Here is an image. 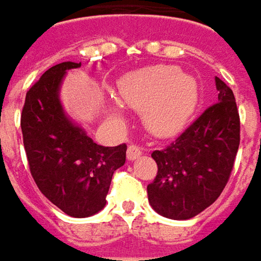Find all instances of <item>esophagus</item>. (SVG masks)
I'll return each instance as SVG.
<instances>
[{
    "mask_svg": "<svg viewBox=\"0 0 261 261\" xmlns=\"http://www.w3.org/2000/svg\"><path fill=\"white\" fill-rule=\"evenodd\" d=\"M141 153H143V151H141V147L136 146V144H130L128 148H127V159H128V160H134V159L139 158Z\"/></svg>",
    "mask_w": 261,
    "mask_h": 261,
    "instance_id": "esophagus-1",
    "label": "esophagus"
}]
</instances>
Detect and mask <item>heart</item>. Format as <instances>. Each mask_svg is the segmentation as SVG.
<instances>
[{"instance_id": "1", "label": "heart", "mask_w": 261, "mask_h": 261, "mask_svg": "<svg viewBox=\"0 0 261 261\" xmlns=\"http://www.w3.org/2000/svg\"><path fill=\"white\" fill-rule=\"evenodd\" d=\"M118 94L124 105L143 111V121L150 133L169 137L184 127L196 102V85L173 66H151L131 72L120 79ZM115 120L121 110L113 107Z\"/></svg>"}]
</instances>
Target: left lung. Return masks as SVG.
<instances>
[{
	"mask_svg": "<svg viewBox=\"0 0 261 261\" xmlns=\"http://www.w3.org/2000/svg\"><path fill=\"white\" fill-rule=\"evenodd\" d=\"M218 102L208 107L167 147L154 150L158 175L147 185L153 210L170 220H189L217 201L228 182L240 146L234 94L215 77Z\"/></svg>",
	"mask_w": 261,
	"mask_h": 261,
	"instance_id": "1",
	"label": "left lung"
}]
</instances>
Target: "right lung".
<instances>
[{
	"instance_id": "1",
	"label": "right lung",
	"mask_w": 261,
	"mask_h": 261,
	"mask_svg": "<svg viewBox=\"0 0 261 261\" xmlns=\"http://www.w3.org/2000/svg\"><path fill=\"white\" fill-rule=\"evenodd\" d=\"M63 62L46 70L27 91L21 113L25 156L40 192L75 218L91 217L107 203L114 172L125 163L127 146L103 147L72 124L59 101L66 70Z\"/></svg>"
}]
</instances>
